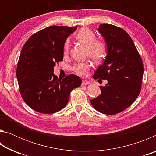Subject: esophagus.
<instances>
[{
  "mask_svg": "<svg viewBox=\"0 0 156 156\" xmlns=\"http://www.w3.org/2000/svg\"><path fill=\"white\" fill-rule=\"evenodd\" d=\"M90 84V82L86 80H83V82H82V84H83V85H87V84Z\"/></svg>",
  "mask_w": 156,
  "mask_h": 156,
  "instance_id": "1",
  "label": "esophagus"
}]
</instances>
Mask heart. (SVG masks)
<instances>
[{
	"mask_svg": "<svg viewBox=\"0 0 156 156\" xmlns=\"http://www.w3.org/2000/svg\"><path fill=\"white\" fill-rule=\"evenodd\" d=\"M76 38L87 47V55L94 61H100L106 55V44L103 41L96 40V35L90 29L82 28L76 34ZM68 52L69 43L68 42H65L63 47V53L64 55H67ZM90 67L89 62H80L73 66V70L78 76H85L87 75Z\"/></svg>",
	"mask_w": 156,
	"mask_h": 156,
	"instance_id": "b5f03b06",
	"label": "heart"
}]
</instances>
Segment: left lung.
<instances>
[{"mask_svg": "<svg viewBox=\"0 0 156 156\" xmlns=\"http://www.w3.org/2000/svg\"><path fill=\"white\" fill-rule=\"evenodd\" d=\"M98 31L107 43V55L93 78L107 80L101 94L91 100L95 109L114 115L131 106L141 91L143 62L130 36L118 27L100 25Z\"/></svg>", "mask_w": 156, "mask_h": 156, "instance_id": "8db88e82", "label": "left lung"}]
</instances>
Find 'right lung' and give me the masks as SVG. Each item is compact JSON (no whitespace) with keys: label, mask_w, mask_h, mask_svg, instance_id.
I'll return each instance as SVG.
<instances>
[{"label":"right lung","mask_w":156,"mask_h":156,"mask_svg":"<svg viewBox=\"0 0 156 156\" xmlns=\"http://www.w3.org/2000/svg\"><path fill=\"white\" fill-rule=\"evenodd\" d=\"M75 27L51 26L34 34L23 47L17 65L16 77L23 99L31 109L42 113L62 109L81 79L70 74L60 79L54 67L63 59V47Z\"/></svg>","instance_id":"add662e5"}]
</instances>
